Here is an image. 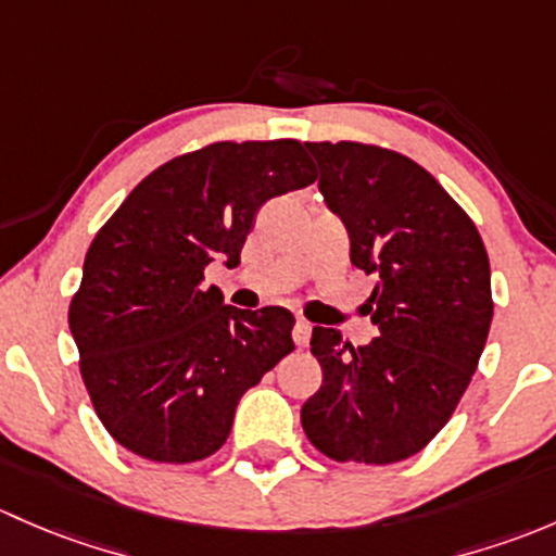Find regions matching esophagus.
I'll return each instance as SVG.
<instances>
[{
  "label": "esophagus",
  "instance_id": "obj_1",
  "mask_svg": "<svg viewBox=\"0 0 556 556\" xmlns=\"http://www.w3.org/2000/svg\"><path fill=\"white\" fill-rule=\"evenodd\" d=\"M311 331H313V326L307 324V320L300 318V320H296V324H294V331H291V337H294L296 345L305 348L307 342H311Z\"/></svg>",
  "mask_w": 556,
  "mask_h": 556
}]
</instances>
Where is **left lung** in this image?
I'll list each match as a JSON object with an SVG mask.
<instances>
[{
  "mask_svg": "<svg viewBox=\"0 0 556 556\" xmlns=\"http://www.w3.org/2000/svg\"><path fill=\"white\" fill-rule=\"evenodd\" d=\"M324 194L351 238V262L375 276L377 326L353 348L316 326L324 380L302 428L340 463L388 466L420 452L466 393L492 324L490 260L466 211L404 154L356 141H305Z\"/></svg>",
  "mask_w": 556,
  "mask_h": 556,
  "instance_id": "1",
  "label": "left lung"
}]
</instances>
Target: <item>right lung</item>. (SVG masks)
I'll use <instances>...</instances> for the list:
<instances>
[{"label": "right lung", "instance_id": "1", "mask_svg": "<svg viewBox=\"0 0 556 556\" xmlns=\"http://www.w3.org/2000/svg\"><path fill=\"white\" fill-rule=\"evenodd\" d=\"M313 181L300 141H219L152 170L101 227L68 329L114 442L154 463L227 442L240 396L294 351V316L225 305L203 273L238 267L256 211Z\"/></svg>", "mask_w": 556, "mask_h": 556}]
</instances>
